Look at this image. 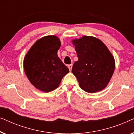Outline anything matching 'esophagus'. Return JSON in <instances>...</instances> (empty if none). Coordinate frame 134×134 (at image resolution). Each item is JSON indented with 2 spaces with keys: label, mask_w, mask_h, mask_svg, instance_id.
<instances>
[{
  "label": "esophagus",
  "mask_w": 134,
  "mask_h": 134,
  "mask_svg": "<svg viewBox=\"0 0 134 134\" xmlns=\"http://www.w3.org/2000/svg\"><path fill=\"white\" fill-rule=\"evenodd\" d=\"M68 68H69V71H71V70H72V65H69L68 66Z\"/></svg>",
  "instance_id": "1"
}]
</instances>
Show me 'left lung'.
<instances>
[{"label":"left lung","instance_id":"obj_1","mask_svg":"<svg viewBox=\"0 0 134 134\" xmlns=\"http://www.w3.org/2000/svg\"><path fill=\"white\" fill-rule=\"evenodd\" d=\"M79 60L74 63L72 72L81 88L93 93L107 87L115 70L114 57L103 42L90 36L72 41Z\"/></svg>","mask_w":134,"mask_h":134}]
</instances>
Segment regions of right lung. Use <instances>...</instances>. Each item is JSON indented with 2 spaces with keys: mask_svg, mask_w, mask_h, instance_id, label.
<instances>
[{
  "mask_svg": "<svg viewBox=\"0 0 134 134\" xmlns=\"http://www.w3.org/2000/svg\"><path fill=\"white\" fill-rule=\"evenodd\" d=\"M61 46L59 38L46 36L36 41L24 58V69L36 88L50 92L59 86L69 69L57 55Z\"/></svg>",
  "mask_w": 134,
  "mask_h": 134,
  "instance_id": "add662e5",
  "label": "right lung"
}]
</instances>
